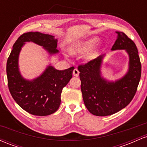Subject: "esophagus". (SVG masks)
Segmentation results:
<instances>
[{
	"label": "esophagus",
	"instance_id": "esophagus-1",
	"mask_svg": "<svg viewBox=\"0 0 147 147\" xmlns=\"http://www.w3.org/2000/svg\"><path fill=\"white\" fill-rule=\"evenodd\" d=\"M79 75V71L77 68H75L73 70V75L75 76V77H78Z\"/></svg>",
	"mask_w": 147,
	"mask_h": 147
}]
</instances>
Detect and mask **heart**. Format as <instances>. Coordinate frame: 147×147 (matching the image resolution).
Segmentation results:
<instances>
[{"label": "heart", "mask_w": 147, "mask_h": 147, "mask_svg": "<svg viewBox=\"0 0 147 147\" xmlns=\"http://www.w3.org/2000/svg\"><path fill=\"white\" fill-rule=\"evenodd\" d=\"M97 41H98V38L97 37L88 38L87 39L84 40V41L79 42L78 44L77 45V46H76L75 50L79 52L86 51V50H88L90 48H92L97 43ZM90 56H93L94 52H91L90 53Z\"/></svg>", "instance_id": "1"}]
</instances>
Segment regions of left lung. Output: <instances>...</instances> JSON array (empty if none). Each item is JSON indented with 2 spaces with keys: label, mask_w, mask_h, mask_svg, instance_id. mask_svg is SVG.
I'll use <instances>...</instances> for the list:
<instances>
[{
  "label": "left lung",
  "mask_w": 147,
  "mask_h": 147,
  "mask_svg": "<svg viewBox=\"0 0 147 147\" xmlns=\"http://www.w3.org/2000/svg\"><path fill=\"white\" fill-rule=\"evenodd\" d=\"M117 38L111 50H125L129 57V70L121 79L108 82L101 75L104 55L79 65L81 90L86 107L96 116L111 115L125 108L136 95L141 77V63L136 44L124 32H116Z\"/></svg>",
  "instance_id": "8db88e82"
}]
</instances>
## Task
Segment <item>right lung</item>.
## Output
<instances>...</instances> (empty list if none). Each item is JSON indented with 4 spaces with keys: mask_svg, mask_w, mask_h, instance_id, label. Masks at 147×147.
<instances>
[{
    "mask_svg": "<svg viewBox=\"0 0 147 147\" xmlns=\"http://www.w3.org/2000/svg\"><path fill=\"white\" fill-rule=\"evenodd\" d=\"M25 42H33L43 46L50 55H54L59 52L57 40L52 35L38 32L23 34L13 45L7 61L8 88L15 102L34 115H49L58 110L63 88L72 78L75 68L59 70L49 65L39 77L27 80L22 77L18 69V56Z\"/></svg>",
    "mask_w": 147,
    "mask_h": 147,
    "instance_id": "right-lung-1",
    "label": "right lung"
}]
</instances>
